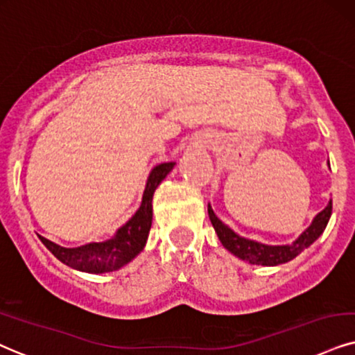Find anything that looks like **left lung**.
<instances>
[{"instance_id":"left-lung-1","label":"left lung","mask_w":355,"mask_h":355,"mask_svg":"<svg viewBox=\"0 0 355 355\" xmlns=\"http://www.w3.org/2000/svg\"><path fill=\"white\" fill-rule=\"evenodd\" d=\"M331 213H333V201H329V205L326 206L321 213L316 214V218L313 219V223L309 224V227L298 237L293 244L286 245H267L260 244L257 241L245 239V237L237 236L231 227H227L221 219H219L214 211L211 209L208 205V214L213 224L214 231L221 241V244L230 250L231 254H234L236 257L242 260H248L255 266H280V263L290 262L291 259L297 257L298 254H302L304 249L315 242L318 237L322 234V231L326 230L327 221H329Z\"/></svg>"}]
</instances>
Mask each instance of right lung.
Returning a JSON list of instances; mask_svg holds the SVG:
<instances>
[{
  "instance_id": "1",
  "label": "right lung",
  "mask_w": 355,
  "mask_h": 355,
  "mask_svg": "<svg viewBox=\"0 0 355 355\" xmlns=\"http://www.w3.org/2000/svg\"><path fill=\"white\" fill-rule=\"evenodd\" d=\"M173 162L160 164L152 170L149 178H147L141 208L136 211V214L121 230H118L113 239L105 242H92V244L71 249L53 244V242L42 236H39V239L60 262H64L65 266L71 268L88 273H106L118 270L128 262H131L144 249L152 226V196H154L155 188L160 185V182L173 168Z\"/></svg>"
}]
</instances>
